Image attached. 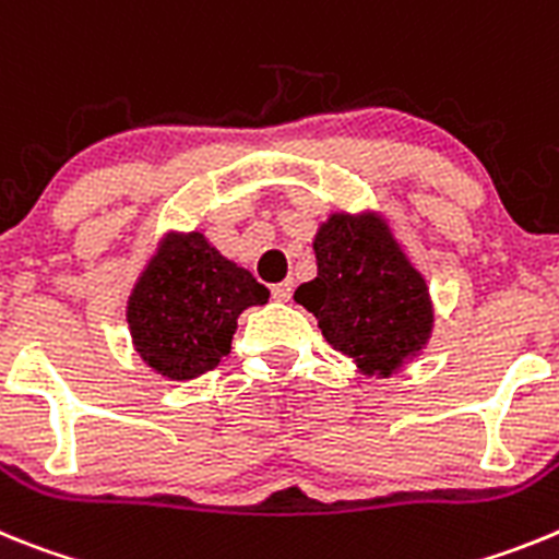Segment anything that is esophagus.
Wrapping results in <instances>:
<instances>
[{
	"label": "esophagus",
	"instance_id": "obj_1",
	"mask_svg": "<svg viewBox=\"0 0 559 559\" xmlns=\"http://www.w3.org/2000/svg\"><path fill=\"white\" fill-rule=\"evenodd\" d=\"M273 298L275 300L293 298V281H281V284H273Z\"/></svg>",
	"mask_w": 559,
	"mask_h": 559
}]
</instances>
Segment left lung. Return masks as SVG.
Returning <instances> with one entry per match:
<instances>
[{
	"instance_id": "1",
	"label": "left lung",
	"mask_w": 559,
	"mask_h": 559,
	"mask_svg": "<svg viewBox=\"0 0 559 559\" xmlns=\"http://www.w3.org/2000/svg\"><path fill=\"white\" fill-rule=\"evenodd\" d=\"M314 259L318 278L300 284L295 300L318 318L329 346L368 377H391L425 348L430 293L385 219L332 213L314 236Z\"/></svg>"
}]
</instances>
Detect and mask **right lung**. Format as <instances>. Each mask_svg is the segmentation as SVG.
<instances>
[{"mask_svg":"<svg viewBox=\"0 0 559 559\" xmlns=\"http://www.w3.org/2000/svg\"><path fill=\"white\" fill-rule=\"evenodd\" d=\"M270 289L233 264L202 233H168L126 307L143 362L168 380H193L230 354L236 320Z\"/></svg>","mask_w":559,"mask_h":559,"instance_id":"obj_1","label":"right lung"}]
</instances>
